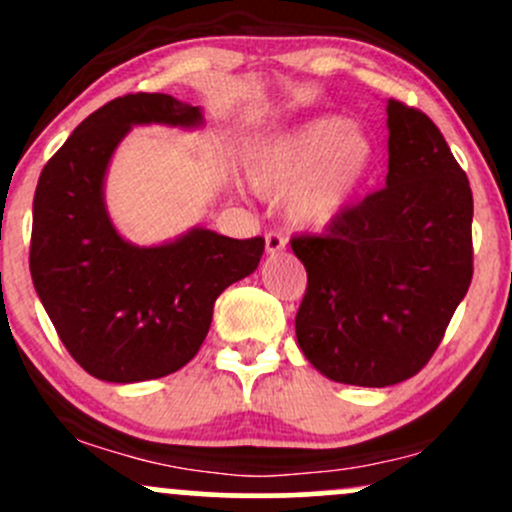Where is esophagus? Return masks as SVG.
<instances>
[{
  "label": "esophagus",
  "instance_id": "1",
  "mask_svg": "<svg viewBox=\"0 0 512 512\" xmlns=\"http://www.w3.org/2000/svg\"><path fill=\"white\" fill-rule=\"evenodd\" d=\"M265 247L270 255H279V252L287 247V238H284V233H279V230H270V233H265Z\"/></svg>",
  "mask_w": 512,
  "mask_h": 512
}]
</instances>
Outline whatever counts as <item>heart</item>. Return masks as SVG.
I'll return each instance as SVG.
<instances>
[{
	"label": "heart",
	"mask_w": 512,
	"mask_h": 512,
	"mask_svg": "<svg viewBox=\"0 0 512 512\" xmlns=\"http://www.w3.org/2000/svg\"><path fill=\"white\" fill-rule=\"evenodd\" d=\"M378 161L373 139L341 115L316 117L247 147L242 176L265 198H284L299 228H324L353 206Z\"/></svg>",
	"instance_id": "b5f03b06"
}]
</instances>
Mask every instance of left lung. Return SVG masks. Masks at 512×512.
<instances>
[{
  "instance_id": "8db88e82",
  "label": "left lung",
  "mask_w": 512,
  "mask_h": 512,
  "mask_svg": "<svg viewBox=\"0 0 512 512\" xmlns=\"http://www.w3.org/2000/svg\"><path fill=\"white\" fill-rule=\"evenodd\" d=\"M387 179L321 235L292 238L306 267L297 341L336 383L387 387L417 375L473 277V196L441 132L387 100Z\"/></svg>"
}]
</instances>
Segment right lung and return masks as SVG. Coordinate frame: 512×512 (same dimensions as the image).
Instances as JSON below:
<instances>
[{"label": "right lung", "mask_w": 512, "mask_h": 512, "mask_svg": "<svg viewBox=\"0 0 512 512\" xmlns=\"http://www.w3.org/2000/svg\"><path fill=\"white\" fill-rule=\"evenodd\" d=\"M201 125V110L164 93L115 98L85 117L48 159L34 196L29 270L75 363L107 383H142L198 353L225 289L257 270L265 238L206 228L159 247L115 230L102 201L107 164L134 125Z\"/></svg>", "instance_id": "add662e5"}]
</instances>
